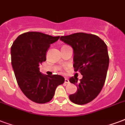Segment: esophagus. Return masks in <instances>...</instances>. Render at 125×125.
<instances>
[{"instance_id": "esophagus-1", "label": "esophagus", "mask_w": 125, "mask_h": 125, "mask_svg": "<svg viewBox=\"0 0 125 125\" xmlns=\"http://www.w3.org/2000/svg\"><path fill=\"white\" fill-rule=\"evenodd\" d=\"M69 82H69V80H68L67 78H65V79H64V83H65V84H69Z\"/></svg>"}]
</instances>
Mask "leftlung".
<instances>
[{
    "label": "left lung",
    "mask_w": 125,
    "mask_h": 125,
    "mask_svg": "<svg viewBox=\"0 0 125 125\" xmlns=\"http://www.w3.org/2000/svg\"><path fill=\"white\" fill-rule=\"evenodd\" d=\"M60 40L73 48V66L82 75L79 82L73 77L69 80L77 87L69 99L78 105L88 104L97 97L105 81L109 62L107 47L98 36L85 33L61 36Z\"/></svg>",
    "instance_id": "8db88e82"
}]
</instances>
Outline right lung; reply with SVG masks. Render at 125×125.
<instances>
[{
	"instance_id": "add662e5",
	"label": "right lung",
	"mask_w": 125,
	"mask_h": 125,
	"mask_svg": "<svg viewBox=\"0 0 125 125\" xmlns=\"http://www.w3.org/2000/svg\"><path fill=\"white\" fill-rule=\"evenodd\" d=\"M40 32L20 35L11 47V61L17 82L28 99L37 104L50 102L58 86L63 84L61 75L44 74L39 64L46 61L51 44L59 39Z\"/></svg>"
}]
</instances>
